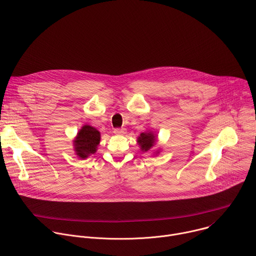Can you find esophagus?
Wrapping results in <instances>:
<instances>
[{"label":"esophagus","mask_w":256,"mask_h":256,"mask_svg":"<svg viewBox=\"0 0 256 256\" xmlns=\"http://www.w3.org/2000/svg\"><path fill=\"white\" fill-rule=\"evenodd\" d=\"M114 134H126V128H114Z\"/></svg>","instance_id":"obj_1"}]
</instances>
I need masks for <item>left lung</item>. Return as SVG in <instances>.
Returning a JSON list of instances; mask_svg holds the SVG:
<instances>
[{"label": "left lung", "instance_id": "left-lung-1", "mask_svg": "<svg viewBox=\"0 0 256 256\" xmlns=\"http://www.w3.org/2000/svg\"><path fill=\"white\" fill-rule=\"evenodd\" d=\"M158 140L157 134L153 132V130H148L142 132L138 136V144L140 146V148L142 152H148L150 151L152 148H154L156 146V142ZM156 155L160 153L159 150H157Z\"/></svg>", "mask_w": 256, "mask_h": 256}]
</instances>
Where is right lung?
Masks as SVG:
<instances>
[{"instance_id": "add662e5", "label": "right lung", "mask_w": 256, "mask_h": 256, "mask_svg": "<svg viewBox=\"0 0 256 256\" xmlns=\"http://www.w3.org/2000/svg\"><path fill=\"white\" fill-rule=\"evenodd\" d=\"M100 132L92 126L84 124L72 140L74 151L78 158L86 159L90 155L95 154L100 142Z\"/></svg>"}]
</instances>
